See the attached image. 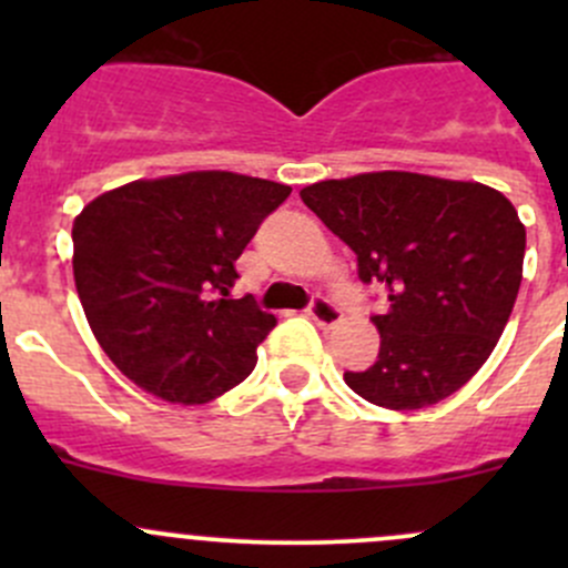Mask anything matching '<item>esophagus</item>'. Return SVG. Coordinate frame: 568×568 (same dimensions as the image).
<instances>
[{
	"instance_id": "34e87169",
	"label": "esophagus",
	"mask_w": 568,
	"mask_h": 568,
	"mask_svg": "<svg viewBox=\"0 0 568 568\" xmlns=\"http://www.w3.org/2000/svg\"><path fill=\"white\" fill-rule=\"evenodd\" d=\"M307 316L316 321L318 326H324V329H332V326H337L343 321L337 305H332V302L324 300V296H316V300L311 302V307H307Z\"/></svg>"
}]
</instances>
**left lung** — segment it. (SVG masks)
I'll return each instance as SVG.
<instances>
[{"instance_id": "1", "label": "left lung", "mask_w": 568, "mask_h": 568, "mask_svg": "<svg viewBox=\"0 0 568 568\" xmlns=\"http://www.w3.org/2000/svg\"><path fill=\"white\" fill-rule=\"evenodd\" d=\"M300 197L354 250L359 280L387 294V311L371 318L379 357L346 371V385L385 409H423L467 385L523 283L525 225L511 200L400 170L318 181Z\"/></svg>"}]
</instances>
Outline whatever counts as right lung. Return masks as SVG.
Here are the masks:
<instances>
[{
    "label": "right lung",
    "mask_w": 568,
    "mask_h": 568,
    "mask_svg": "<svg viewBox=\"0 0 568 568\" xmlns=\"http://www.w3.org/2000/svg\"><path fill=\"white\" fill-rule=\"evenodd\" d=\"M291 186L225 170L131 181L73 220V280L106 357L145 393L209 404L242 385L277 318L227 300L261 222Z\"/></svg>",
    "instance_id": "obj_1"
}]
</instances>
